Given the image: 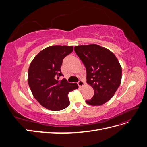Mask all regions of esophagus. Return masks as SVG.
Returning <instances> with one entry per match:
<instances>
[{
	"mask_svg": "<svg viewBox=\"0 0 147 147\" xmlns=\"http://www.w3.org/2000/svg\"><path fill=\"white\" fill-rule=\"evenodd\" d=\"M78 84L79 87H83L84 85V82L80 80H79V82L78 83Z\"/></svg>",
	"mask_w": 147,
	"mask_h": 147,
	"instance_id": "34e87169",
	"label": "esophagus"
}]
</instances>
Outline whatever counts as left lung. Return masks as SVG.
Returning <instances> with one entry per match:
<instances>
[{
  "instance_id": "8db88e82",
  "label": "left lung",
  "mask_w": 147,
  "mask_h": 147,
  "mask_svg": "<svg viewBox=\"0 0 147 147\" xmlns=\"http://www.w3.org/2000/svg\"><path fill=\"white\" fill-rule=\"evenodd\" d=\"M74 50L86 70L87 83L94 94L86 102L103 105L111 99L121 82L122 69L117 57L109 49L97 44L75 46Z\"/></svg>"
}]
</instances>
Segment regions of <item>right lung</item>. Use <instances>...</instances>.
Wrapping results in <instances>:
<instances>
[{
  "label": "right lung",
  "mask_w": 147,
  "mask_h": 147,
  "mask_svg": "<svg viewBox=\"0 0 147 147\" xmlns=\"http://www.w3.org/2000/svg\"><path fill=\"white\" fill-rule=\"evenodd\" d=\"M74 50L73 46H50L43 49L30 63L28 70L29 86L35 97L43 107L61 110L69 105V93L78 89L77 83L63 78L61 67L64 57Z\"/></svg>",
  "instance_id": "obj_1"
}]
</instances>
